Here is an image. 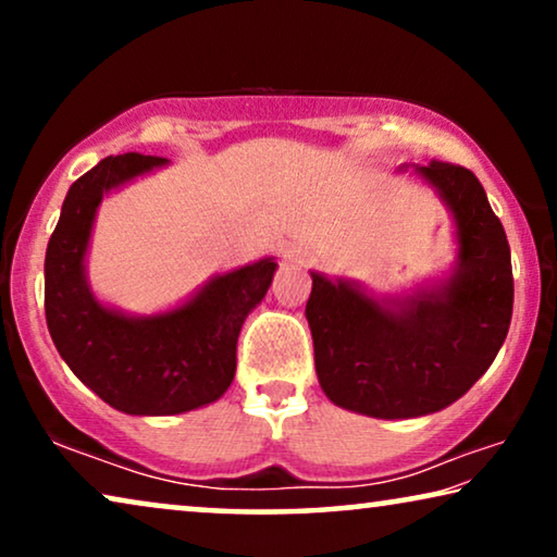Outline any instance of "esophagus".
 <instances>
[{
    "instance_id": "esophagus-1",
    "label": "esophagus",
    "mask_w": 557,
    "mask_h": 557,
    "mask_svg": "<svg viewBox=\"0 0 557 557\" xmlns=\"http://www.w3.org/2000/svg\"><path fill=\"white\" fill-rule=\"evenodd\" d=\"M284 261L292 265H304L311 261V250L307 246H288L284 248Z\"/></svg>"
}]
</instances>
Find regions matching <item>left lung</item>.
I'll use <instances>...</instances> for the list:
<instances>
[{"mask_svg": "<svg viewBox=\"0 0 557 557\" xmlns=\"http://www.w3.org/2000/svg\"><path fill=\"white\" fill-rule=\"evenodd\" d=\"M451 212L456 261L408 296H375L352 278L311 273L307 319L319 385L370 418H418L459 400L490 370L512 319L509 243L474 172L403 164Z\"/></svg>", "mask_w": 557, "mask_h": 557, "instance_id": "1", "label": "left lung"}]
</instances>
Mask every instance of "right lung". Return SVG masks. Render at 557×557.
Listing matches in <instances>:
<instances>
[{"mask_svg":"<svg viewBox=\"0 0 557 557\" xmlns=\"http://www.w3.org/2000/svg\"><path fill=\"white\" fill-rule=\"evenodd\" d=\"M170 159L106 157L67 189L45 253V319L58 352L83 385L128 416H177L210 406L235 377L246 317L269 292L276 261L218 273L159 314H128L90 292L86 258L98 205Z\"/></svg>","mask_w":557,"mask_h":557,"instance_id":"add662e5","label":"right lung"}]
</instances>
